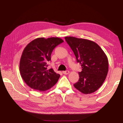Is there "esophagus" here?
Masks as SVG:
<instances>
[{"instance_id":"obj_1","label":"esophagus","mask_w":123,"mask_h":123,"mask_svg":"<svg viewBox=\"0 0 123 123\" xmlns=\"http://www.w3.org/2000/svg\"><path fill=\"white\" fill-rule=\"evenodd\" d=\"M63 73L64 74H68L69 73V71L68 70H66V71H63Z\"/></svg>"}]
</instances>
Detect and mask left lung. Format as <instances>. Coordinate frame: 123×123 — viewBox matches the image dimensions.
<instances>
[{
    "label": "left lung",
    "mask_w": 123,
    "mask_h": 123,
    "mask_svg": "<svg viewBox=\"0 0 123 123\" xmlns=\"http://www.w3.org/2000/svg\"><path fill=\"white\" fill-rule=\"evenodd\" d=\"M65 39L82 67L79 80L74 87L85 95L93 93L106 78L109 70L106 55L98 44L91 40L73 36L65 37Z\"/></svg>",
    "instance_id": "1"
}]
</instances>
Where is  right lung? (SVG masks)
<instances>
[{
    "instance_id": "add662e5",
    "label": "right lung",
    "mask_w": 123,
    "mask_h": 123,
    "mask_svg": "<svg viewBox=\"0 0 123 123\" xmlns=\"http://www.w3.org/2000/svg\"><path fill=\"white\" fill-rule=\"evenodd\" d=\"M64 41L59 37L37 38L23 50L19 62V71L25 83L31 88L45 91L57 83L60 74L47 69L52 51Z\"/></svg>"
}]
</instances>
